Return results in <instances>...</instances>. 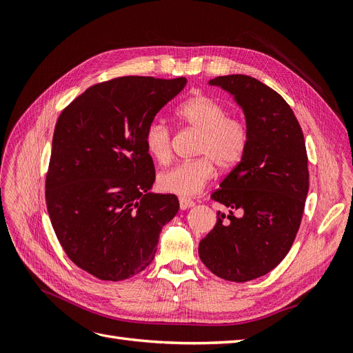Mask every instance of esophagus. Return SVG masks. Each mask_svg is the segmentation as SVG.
<instances>
[{
  "instance_id": "esophagus-1",
  "label": "esophagus",
  "mask_w": 353,
  "mask_h": 353,
  "mask_svg": "<svg viewBox=\"0 0 353 353\" xmlns=\"http://www.w3.org/2000/svg\"><path fill=\"white\" fill-rule=\"evenodd\" d=\"M193 206H194V201H193V200L185 199V197H181V199H179V208L183 209V210L190 209V208H193Z\"/></svg>"
}]
</instances>
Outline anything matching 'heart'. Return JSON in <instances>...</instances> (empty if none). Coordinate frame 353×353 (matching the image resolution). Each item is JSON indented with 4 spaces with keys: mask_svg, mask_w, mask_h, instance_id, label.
I'll list each match as a JSON object with an SVG mask.
<instances>
[{
    "mask_svg": "<svg viewBox=\"0 0 353 353\" xmlns=\"http://www.w3.org/2000/svg\"><path fill=\"white\" fill-rule=\"evenodd\" d=\"M178 121L199 132L194 154L163 170L157 176V187L169 194L190 197L197 194L213 175V165L221 170L237 166L248 152L250 132L244 121L230 116L225 104L206 94H196L178 105ZM145 152L154 162L165 165L172 157L169 128L159 121L144 131Z\"/></svg>",
    "mask_w": 353,
    "mask_h": 353,
    "instance_id": "1",
    "label": "heart"
}]
</instances>
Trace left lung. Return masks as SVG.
<instances>
[{"label": "left lung", "mask_w": 353, "mask_h": 353, "mask_svg": "<svg viewBox=\"0 0 353 353\" xmlns=\"http://www.w3.org/2000/svg\"><path fill=\"white\" fill-rule=\"evenodd\" d=\"M209 83L234 95L250 140L241 162L210 196L230 213L218 212L199 254L219 279L244 283L272 271L296 239L309 190L306 145L290 105L261 81L227 74Z\"/></svg>", "instance_id": "8db88e82"}]
</instances>
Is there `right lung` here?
<instances>
[{"mask_svg": "<svg viewBox=\"0 0 353 353\" xmlns=\"http://www.w3.org/2000/svg\"><path fill=\"white\" fill-rule=\"evenodd\" d=\"M185 78L122 77L95 83L60 113L46 178L51 225L68 258L104 281L131 279L154 259L179 209L153 194L144 131Z\"/></svg>", "mask_w": 353, "mask_h": 353, "instance_id": "1", "label": "right lung"}]
</instances>
